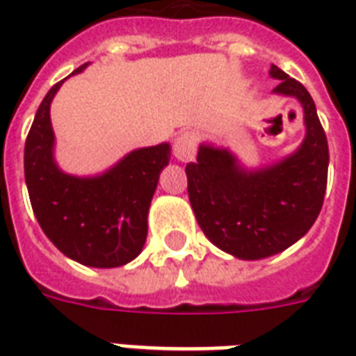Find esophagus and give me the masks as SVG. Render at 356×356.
Wrapping results in <instances>:
<instances>
[{"label": "esophagus", "instance_id": "1", "mask_svg": "<svg viewBox=\"0 0 356 356\" xmlns=\"http://www.w3.org/2000/svg\"><path fill=\"white\" fill-rule=\"evenodd\" d=\"M198 148V137L196 133L185 131L179 135L175 143H173V156L177 158L179 162H191L196 154Z\"/></svg>", "mask_w": 356, "mask_h": 356}]
</instances>
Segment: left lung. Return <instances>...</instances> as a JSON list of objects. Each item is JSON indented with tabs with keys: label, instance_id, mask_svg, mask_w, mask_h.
<instances>
[{
	"label": "left lung",
	"instance_id": "left-lung-1",
	"mask_svg": "<svg viewBox=\"0 0 356 356\" xmlns=\"http://www.w3.org/2000/svg\"><path fill=\"white\" fill-rule=\"evenodd\" d=\"M273 93L303 106L305 139L278 162L246 170L229 148L202 143L186 163L188 200L211 244L238 259H265L303 238L321 213L328 181V140L313 97L299 81L270 66Z\"/></svg>",
	"mask_w": 356,
	"mask_h": 356
}]
</instances>
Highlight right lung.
<instances>
[{
	"label": "right lung",
	"instance_id": "right-lung-1",
	"mask_svg": "<svg viewBox=\"0 0 356 356\" xmlns=\"http://www.w3.org/2000/svg\"><path fill=\"white\" fill-rule=\"evenodd\" d=\"M63 81L45 95L24 145L32 209L45 236L66 257L86 267H122L133 261L147 242L148 208L160 171L170 163L171 147L162 143L131 150L110 170L91 177L65 173L55 162L49 114Z\"/></svg>",
	"mask_w": 356,
	"mask_h": 356
}]
</instances>
